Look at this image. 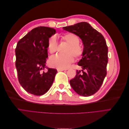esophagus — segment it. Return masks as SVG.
I'll list each match as a JSON object with an SVG mask.
<instances>
[{
  "label": "esophagus",
  "mask_w": 129,
  "mask_h": 129,
  "mask_svg": "<svg viewBox=\"0 0 129 129\" xmlns=\"http://www.w3.org/2000/svg\"><path fill=\"white\" fill-rule=\"evenodd\" d=\"M57 72H61V71H66V70H65L64 69H59V68H58L57 69Z\"/></svg>",
  "instance_id": "obj_1"
}]
</instances>
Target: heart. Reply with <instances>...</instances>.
I'll use <instances>...</instances> for the list:
<instances>
[{"mask_svg":"<svg viewBox=\"0 0 129 129\" xmlns=\"http://www.w3.org/2000/svg\"><path fill=\"white\" fill-rule=\"evenodd\" d=\"M62 39L69 44L65 50L64 54H57L50 57L49 65L52 67L59 69H67L74 61V57H80L83 51L80 44V39L76 34L69 33L62 36ZM48 49L50 53H54L57 50V42L55 36L49 38L48 42Z\"/></svg>","mask_w":129,"mask_h":129,"instance_id":"1","label":"heart"}]
</instances>
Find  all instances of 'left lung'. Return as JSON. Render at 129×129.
<instances>
[{
    "mask_svg": "<svg viewBox=\"0 0 129 129\" xmlns=\"http://www.w3.org/2000/svg\"><path fill=\"white\" fill-rule=\"evenodd\" d=\"M63 30L74 33L82 41L83 50L78 62L81 71L70 80L71 87L77 94L87 97L99 90L107 75L108 49L103 36L87 22L64 27Z\"/></svg>",
    "mask_w": 129,
    "mask_h": 129,
    "instance_id": "left-lung-1",
    "label": "left lung"
}]
</instances>
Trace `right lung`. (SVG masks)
Returning a JSON list of instances; mask_svg holds the SVG:
<instances>
[{
	"instance_id": "obj_1",
	"label": "right lung",
	"mask_w": 129,
	"mask_h": 129,
	"mask_svg": "<svg viewBox=\"0 0 129 129\" xmlns=\"http://www.w3.org/2000/svg\"><path fill=\"white\" fill-rule=\"evenodd\" d=\"M56 30L48 27L33 29L18 42L15 53L18 80L25 90L37 96L45 94L53 83L57 70L46 67L49 38Z\"/></svg>"
}]
</instances>
